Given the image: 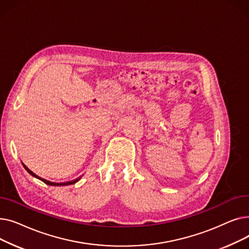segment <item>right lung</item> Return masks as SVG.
I'll return each instance as SVG.
<instances>
[{"label": "right lung", "mask_w": 249, "mask_h": 249, "mask_svg": "<svg viewBox=\"0 0 249 249\" xmlns=\"http://www.w3.org/2000/svg\"><path fill=\"white\" fill-rule=\"evenodd\" d=\"M24 165V167H25V169L26 171H27L31 176H33V177H35V178H39L40 180H42L43 182H45L46 185H49V186H68V185H72V184H74V182H76L78 179H80L82 177H80V178H75V179H73V180H71V181H65V182H52V181H49V180H47V179H45V178H40V177H38L37 175H35L32 171H30V169L26 166L25 164H23Z\"/></svg>", "instance_id": "obj_1"}]
</instances>
